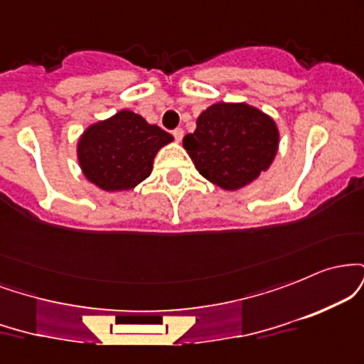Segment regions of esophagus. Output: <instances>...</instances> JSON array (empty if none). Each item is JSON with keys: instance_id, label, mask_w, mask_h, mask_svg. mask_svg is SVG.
Segmentation results:
<instances>
[{"instance_id": "1", "label": "esophagus", "mask_w": 364, "mask_h": 364, "mask_svg": "<svg viewBox=\"0 0 364 364\" xmlns=\"http://www.w3.org/2000/svg\"><path fill=\"white\" fill-rule=\"evenodd\" d=\"M183 135H185V132H183V128L173 129V136H174V140H176V141H181Z\"/></svg>"}]
</instances>
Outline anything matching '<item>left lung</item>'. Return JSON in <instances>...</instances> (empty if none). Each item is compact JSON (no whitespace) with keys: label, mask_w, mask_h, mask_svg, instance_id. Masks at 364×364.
<instances>
[{"label":"left lung","mask_w":364,"mask_h":364,"mask_svg":"<svg viewBox=\"0 0 364 364\" xmlns=\"http://www.w3.org/2000/svg\"><path fill=\"white\" fill-rule=\"evenodd\" d=\"M183 147L203 178L236 191L272 164L279 149L275 121L245 102H217L196 119Z\"/></svg>","instance_id":"8db88e82"}]
</instances>
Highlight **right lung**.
<instances>
[{
    "label": "right lung",
    "instance_id": "add662e5",
    "mask_svg": "<svg viewBox=\"0 0 364 364\" xmlns=\"http://www.w3.org/2000/svg\"><path fill=\"white\" fill-rule=\"evenodd\" d=\"M173 136L123 109L83 132L77 145L83 176L104 191L132 190L152 173L156 154Z\"/></svg>",
    "mask_w": 364,
    "mask_h": 364
}]
</instances>
